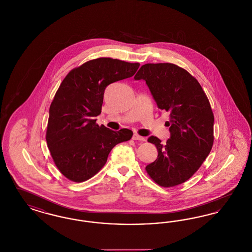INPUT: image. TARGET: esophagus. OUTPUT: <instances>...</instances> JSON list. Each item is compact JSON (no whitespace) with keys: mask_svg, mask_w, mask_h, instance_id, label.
I'll use <instances>...</instances> for the list:
<instances>
[{"mask_svg":"<svg viewBox=\"0 0 252 252\" xmlns=\"http://www.w3.org/2000/svg\"><path fill=\"white\" fill-rule=\"evenodd\" d=\"M134 141H146V139L144 138V137H141L140 135H138V134H134L133 135V138H132Z\"/></svg>","mask_w":252,"mask_h":252,"instance_id":"esophagus-1","label":"esophagus"}]
</instances>
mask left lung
<instances>
[{
	"label": "left lung",
	"mask_w": 252,
	"mask_h": 252,
	"mask_svg": "<svg viewBox=\"0 0 252 252\" xmlns=\"http://www.w3.org/2000/svg\"><path fill=\"white\" fill-rule=\"evenodd\" d=\"M144 80L158 109L170 112L171 138L166 144L152 136L157 159L145 170L155 183L171 188L188 181L200 169L214 143V114L201 84L171 63H145L134 77Z\"/></svg>",
	"instance_id": "8db88e82"
}]
</instances>
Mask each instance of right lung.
<instances>
[{
  "mask_svg": "<svg viewBox=\"0 0 252 252\" xmlns=\"http://www.w3.org/2000/svg\"><path fill=\"white\" fill-rule=\"evenodd\" d=\"M139 63L101 57L73 68L65 76L50 107L46 141L61 173L81 183L106 164L111 149L129 141L127 128L113 131L96 124L106 87L132 77Z\"/></svg>",
  "mask_w": 252,
  "mask_h": 252,
  "instance_id": "right-lung-1",
  "label": "right lung"
}]
</instances>
